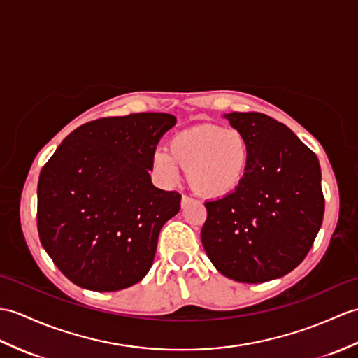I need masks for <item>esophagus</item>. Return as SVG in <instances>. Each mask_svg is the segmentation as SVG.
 I'll use <instances>...</instances> for the list:
<instances>
[{"label":"esophagus","instance_id":"esophagus-1","mask_svg":"<svg viewBox=\"0 0 358 358\" xmlns=\"http://www.w3.org/2000/svg\"><path fill=\"white\" fill-rule=\"evenodd\" d=\"M187 203H190V198L186 196V195H182L181 196V207H185Z\"/></svg>","mask_w":358,"mask_h":358}]
</instances>
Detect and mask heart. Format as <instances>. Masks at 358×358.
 Segmentation results:
<instances>
[{
  "instance_id": "heart-1",
  "label": "heart",
  "mask_w": 358,
  "mask_h": 358,
  "mask_svg": "<svg viewBox=\"0 0 358 358\" xmlns=\"http://www.w3.org/2000/svg\"><path fill=\"white\" fill-rule=\"evenodd\" d=\"M250 160V143L243 132L199 123L173 134L168 149H155L151 164L166 186L178 181L181 166L195 194L218 199L231 195L243 185Z\"/></svg>"
}]
</instances>
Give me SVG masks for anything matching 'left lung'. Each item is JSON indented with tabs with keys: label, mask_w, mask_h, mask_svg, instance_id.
Wrapping results in <instances>:
<instances>
[{
	"label": "left lung",
	"mask_w": 358,
	"mask_h": 358,
	"mask_svg": "<svg viewBox=\"0 0 358 358\" xmlns=\"http://www.w3.org/2000/svg\"><path fill=\"white\" fill-rule=\"evenodd\" d=\"M252 149L234 194L206 201L201 241L221 274L244 284L285 276L308 255L325 199L317 157L294 132L261 113L224 114Z\"/></svg>",
	"instance_id": "left-lung-1"
}]
</instances>
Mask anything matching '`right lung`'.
I'll list each match as a JSON object with an SVG mask.
<instances>
[{
	"label": "right lung",
	"instance_id": "obj_1",
	"mask_svg": "<svg viewBox=\"0 0 358 358\" xmlns=\"http://www.w3.org/2000/svg\"><path fill=\"white\" fill-rule=\"evenodd\" d=\"M177 119L138 113L88 122L57 146L39 173L41 244L73 284L119 292L143 279L163 224L181 195L155 187L149 171Z\"/></svg>",
	"mask_w": 358,
	"mask_h": 358
}]
</instances>
